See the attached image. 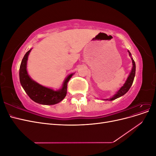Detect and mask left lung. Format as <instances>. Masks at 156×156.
<instances>
[{
  "label": "left lung",
  "mask_w": 156,
  "mask_h": 156,
  "mask_svg": "<svg viewBox=\"0 0 156 156\" xmlns=\"http://www.w3.org/2000/svg\"><path fill=\"white\" fill-rule=\"evenodd\" d=\"M129 56H131V58L132 60V64H133V66H132V69L131 72L129 75L128 77H127L126 83L124 84V85L122 86L119 91H118L114 96H112L111 98H110L109 99H106V100H108V101H112L114 100H116V98H119L122 96H124V94L129 90L130 87H131L132 84H133V80L135 78V69H136V66H135V61L133 59V58L131 57V55L130 53V52L128 51Z\"/></svg>",
  "instance_id": "1"
}]
</instances>
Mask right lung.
<instances>
[{
  "mask_svg": "<svg viewBox=\"0 0 156 156\" xmlns=\"http://www.w3.org/2000/svg\"><path fill=\"white\" fill-rule=\"evenodd\" d=\"M27 51L23 57L20 68V80L22 87L32 100L42 105H55L60 102L66 96L67 84L74 73L69 75L63 83L62 87L58 90L41 85L32 80L28 74L27 64L28 56L31 51Z\"/></svg>",
  "mask_w": 156,
  "mask_h": 156,
  "instance_id": "add662e5",
  "label": "right lung"
}]
</instances>
